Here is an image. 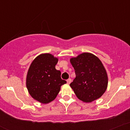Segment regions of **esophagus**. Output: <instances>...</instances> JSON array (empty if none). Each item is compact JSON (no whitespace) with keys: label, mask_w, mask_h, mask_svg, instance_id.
I'll list each match as a JSON object with an SVG mask.
<instances>
[{"label":"esophagus","mask_w":130,"mask_h":130,"mask_svg":"<svg viewBox=\"0 0 130 130\" xmlns=\"http://www.w3.org/2000/svg\"><path fill=\"white\" fill-rule=\"evenodd\" d=\"M71 83V79L70 78H69L68 79H67V83L68 84H70Z\"/></svg>","instance_id":"1"}]
</instances>
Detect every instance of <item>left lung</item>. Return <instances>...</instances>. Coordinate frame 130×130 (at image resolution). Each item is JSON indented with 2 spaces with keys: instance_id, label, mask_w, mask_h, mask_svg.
Here are the masks:
<instances>
[{
  "instance_id": "obj_1",
  "label": "left lung",
  "mask_w": 130,
  "mask_h": 130,
  "mask_svg": "<svg viewBox=\"0 0 130 130\" xmlns=\"http://www.w3.org/2000/svg\"><path fill=\"white\" fill-rule=\"evenodd\" d=\"M76 78L70 84L76 96L85 103L101 97L108 85V76L102 62L96 56L85 53L70 60Z\"/></svg>"
}]
</instances>
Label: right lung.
Returning <instances> with one entry per match:
<instances>
[{"label":"right lung","instance_id":"1","mask_svg":"<svg viewBox=\"0 0 130 130\" xmlns=\"http://www.w3.org/2000/svg\"><path fill=\"white\" fill-rule=\"evenodd\" d=\"M58 59L51 54L38 56L30 66L26 86L30 96L43 104L56 98L61 86L66 81L61 77V71L56 69Z\"/></svg>","mask_w":130,"mask_h":130}]
</instances>
